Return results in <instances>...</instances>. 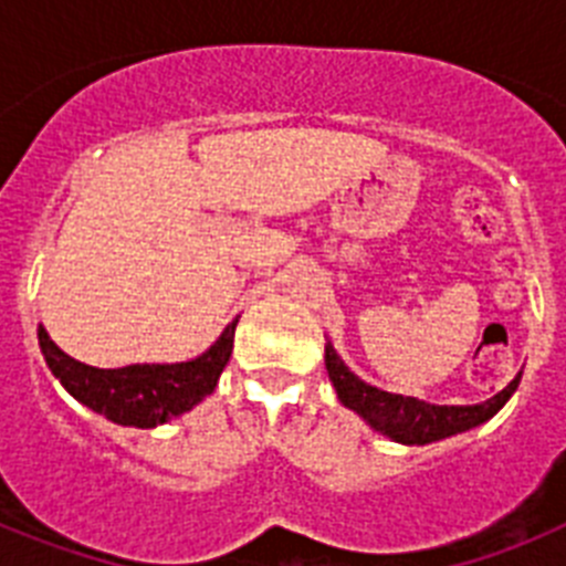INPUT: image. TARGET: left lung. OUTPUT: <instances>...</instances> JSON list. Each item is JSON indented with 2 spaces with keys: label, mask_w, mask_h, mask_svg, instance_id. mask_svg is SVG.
<instances>
[{
  "label": "left lung",
  "mask_w": 566,
  "mask_h": 566,
  "mask_svg": "<svg viewBox=\"0 0 566 566\" xmlns=\"http://www.w3.org/2000/svg\"><path fill=\"white\" fill-rule=\"evenodd\" d=\"M326 371L332 379L339 402L348 411L357 413L371 431L382 433L399 444H431L439 439L457 437V433L473 431L488 419L496 417L522 382V371L510 379L507 388L496 397L484 399L479 405H431L417 397L382 391L377 385L365 382L343 363L332 339H326Z\"/></svg>",
  "instance_id": "left-lung-1"
}]
</instances>
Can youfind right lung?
Masks as SVG:
<instances>
[{
	"mask_svg": "<svg viewBox=\"0 0 566 566\" xmlns=\"http://www.w3.org/2000/svg\"><path fill=\"white\" fill-rule=\"evenodd\" d=\"M238 317L209 345L201 357L187 363H135L124 368H96L64 354L44 326H39V348L64 391L90 411L127 428H158L192 411L221 379L234 345Z\"/></svg>",
	"mask_w": 566,
	"mask_h": 566,
	"instance_id": "right-lung-1",
	"label": "right lung"
}]
</instances>
